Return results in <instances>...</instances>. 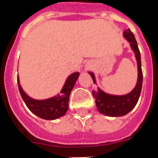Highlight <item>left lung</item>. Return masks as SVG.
Here are the masks:
<instances>
[{"label": "left lung", "mask_w": 158, "mask_h": 158, "mask_svg": "<svg viewBox=\"0 0 158 158\" xmlns=\"http://www.w3.org/2000/svg\"><path fill=\"white\" fill-rule=\"evenodd\" d=\"M123 35L130 42L131 47L134 51L138 65V81L136 86L131 92L124 96H113L105 93L101 89L92 91V95L96 99V106L101 114L110 117L123 116L130 112L136 105L141 92L142 83H143V73L141 69V59L138 44L135 40V35L130 29L126 30ZM95 81L94 75L92 72H88Z\"/></svg>", "instance_id": "left-lung-1"}]
</instances>
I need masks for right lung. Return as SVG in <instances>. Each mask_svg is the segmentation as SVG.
<instances>
[{"instance_id":"1","label":"right lung","mask_w":158,"mask_h":158,"mask_svg":"<svg viewBox=\"0 0 158 158\" xmlns=\"http://www.w3.org/2000/svg\"><path fill=\"white\" fill-rule=\"evenodd\" d=\"M79 74L78 72L73 73L66 79L65 85L61 92V94L56 97L50 98V99L43 100V101H37L31 98L26 94L23 90L22 89L21 85L19 83V79L18 76V85H19V92L21 94L23 100L25 102L26 106L28 109L35 115L40 118L47 120L58 118L63 116L66 113L69 106V97L70 92L73 87L75 86Z\"/></svg>"}]
</instances>
